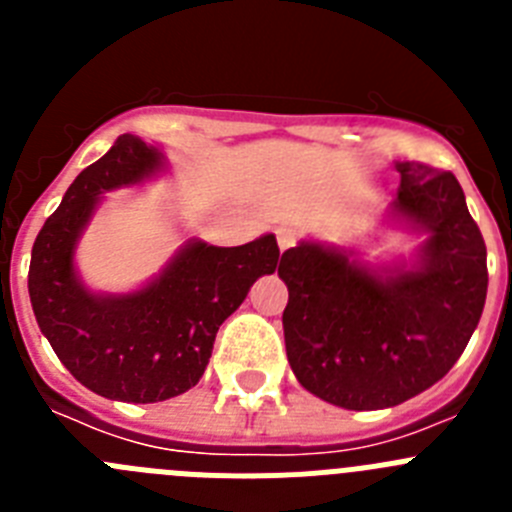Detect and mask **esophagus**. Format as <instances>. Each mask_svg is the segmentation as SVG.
<instances>
[{
	"instance_id": "1",
	"label": "esophagus",
	"mask_w": 512,
	"mask_h": 512,
	"mask_svg": "<svg viewBox=\"0 0 512 512\" xmlns=\"http://www.w3.org/2000/svg\"><path fill=\"white\" fill-rule=\"evenodd\" d=\"M277 241H279V248H282V251H287V248H292L297 243V230L279 228L277 230Z\"/></svg>"
}]
</instances>
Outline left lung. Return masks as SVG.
Instances as JSON below:
<instances>
[{"instance_id": "obj_1", "label": "left lung", "mask_w": 512, "mask_h": 512, "mask_svg": "<svg viewBox=\"0 0 512 512\" xmlns=\"http://www.w3.org/2000/svg\"><path fill=\"white\" fill-rule=\"evenodd\" d=\"M390 212L425 233L418 266L377 277L351 253H282L284 343L297 382L346 410L395 408L449 374L487 297V248L451 171L402 161Z\"/></svg>"}]
</instances>
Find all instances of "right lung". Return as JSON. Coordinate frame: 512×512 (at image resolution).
Instances as JSON below:
<instances>
[{"mask_svg":"<svg viewBox=\"0 0 512 512\" xmlns=\"http://www.w3.org/2000/svg\"><path fill=\"white\" fill-rule=\"evenodd\" d=\"M158 166V148L120 135L76 176L33 243L27 289L35 320L61 364L110 400L161 402L192 390L205 374L217 328L279 261L271 233L233 248L192 241L161 277L133 295L84 289L74 271V246L99 194L143 182Z\"/></svg>","mask_w":512,"mask_h":512,"instance_id":"1","label":"right lung"}]
</instances>
